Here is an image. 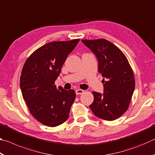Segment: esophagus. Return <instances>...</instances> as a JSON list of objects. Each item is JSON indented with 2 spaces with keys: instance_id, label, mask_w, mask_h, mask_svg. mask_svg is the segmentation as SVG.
Wrapping results in <instances>:
<instances>
[{
  "instance_id": "34e87169",
  "label": "esophagus",
  "mask_w": 155,
  "mask_h": 155,
  "mask_svg": "<svg viewBox=\"0 0 155 155\" xmlns=\"http://www.w3.org/2000/svg\"><path fill=\"white\" fill-rule=\"evenodd\" d=\"M83 92H84V90H81V89H78V90H76V94H77V95L82 94Z\"/></svg>"
}]
</instances>
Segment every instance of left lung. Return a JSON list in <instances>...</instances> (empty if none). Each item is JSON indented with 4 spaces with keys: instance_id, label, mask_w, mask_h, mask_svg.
<instances>
[{
    "instance_id": "8db88e82",
    "label": "left lung",
    "mask_w": 155,
    "mask_h": 155,
    "mask_svg": "<svg viewBox=\"0 0 155 155\" xmlns=\"http://www.w3.org/2000/svg\"><path fill=\"white\" fill-rule=\"evenodd\" d=\"M82 42L95 54L98 72L103 76L104 92L93 91L94 101L90 108L96 117L114 120L126 112L135 90V78L124 53L104 39Z\"/></svg>"
}]
</instances>
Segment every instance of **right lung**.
Listing matches in <instances>:
<instances>
[{
  "instance_id": "add662e5",
  "label": "right lung",
  "mask_w": 155,
  "mask_h": 155,
  "mask_svg": "<svg viewBox=\"0 0 155 155\" xmlns=\"http://www.w3.org/2000/svg\"><path fill=\"white\" fill-rule=\"evenodd\" d=\"M78 41L79 39L46 44L33 52L23 66L20 76L23 98L33 116L48 127H57L69 117L76 93L60 86L57 88L54 81Z\"/></svg>"
}]
</instances>
